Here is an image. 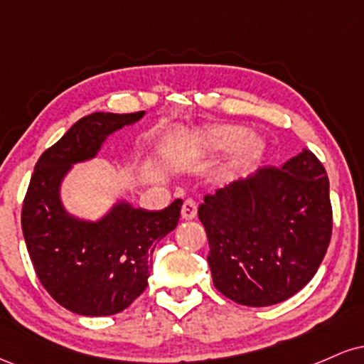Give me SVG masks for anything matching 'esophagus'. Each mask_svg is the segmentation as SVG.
Listing matches in <instances>:
<instances>
[{"label": "esophagus", "instance_id": "1", "mask_svg": "<svg viewBox=\"0 0 364 364\" xmlns=\"http://www.w3.org/2000/svg\"><path fill=\"white\" fill-rule=\"evenodd\" d=\"M195 215H196V202L191 198L185 200V203H183L181 207V217L185 220H191Z\"/></svg>", "mask_w": 364, "mask_h": 364}]
</instances>
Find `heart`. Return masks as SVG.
Listing matches in <instances>:
<instances>
[{
  "mask_svg": "<svg viewBox=\"0 0 364 364\" xmlns=\"http://www.w3.org/2000/svg\"><path fill=\"white\" fill-rule=\"evenodd\" d=\"M245 129L240 127H235V124H219V127L210 129V140L212 145L217 149H225L231 147L235 141H237L243 136ZM253 149V141L252 140H245L241 141L240 145V152H250Z\"/></svg>",
  "mask_w": 364,
  "mask_h": 364,
  "instance_id": "b5f03b06",
  "label": "heart"
}]
</instances>
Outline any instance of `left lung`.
Returning <instances> with one entry per match:
<instances>
[{"instance_id":"left-lung-1","label":"left lung","mask_w":364,"mask_h":364,"mask_svg":"<svg viewBox=\"0 0 364 364\" xmlns=\"http://www.w3.org/2000/svg\"><path fill=\"white\" fill-rule=\"evenodd\" d=\"M214 286L245 306H270L301 291L332 237L323 164L311 150L207 195L198 207Z\"/></svg>"}]
</instances>
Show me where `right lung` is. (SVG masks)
Masks as SVG:
<instances>
[{
  "label": "right lung",
  "instance_id": "add662e5",
  "mask_svg": "<svg viewBox=\"0 0 364 364\" xmlns=\"http://www.w3.org/2000/svg\"><path fill=\"white\" fill-rule=\"evenodd\" d=\"M141 116L94 112L78 119L44 150L25 193L22 231L37 277L54 301L78 315L128 308L147 287L156 245L178 225L181 198L157 212L119 203L99 223L70 217L60 202L70 166L94 157L109 133Z\"/></svg>",
  "mask_w": 364,
  "mask_h": 364
}]
</instances>
